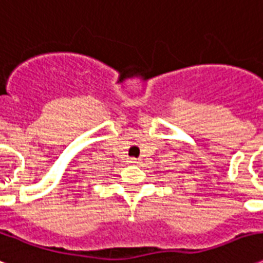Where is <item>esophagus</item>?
<instances>
[{"label": "esophagus", "instance_id": "34e87169", "mask_svg": "<svg viewBox=\"0 0 263 263\" xmlns=\"http://www.w3.org/2000/svg\"><path fill=\"white\" fill-rule=\"evenodd\" d=\"M128 163H129V164H137L138 159H134V157H132V159H129V160H128Z\"/></svg>", "mask_w": 263, "mask_h": 263}]
</instances>
